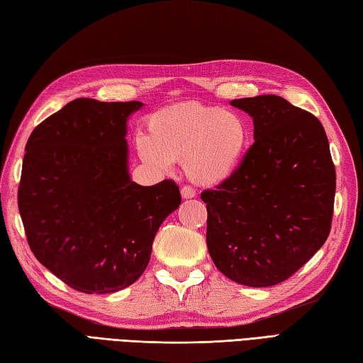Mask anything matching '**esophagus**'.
<instances>
[{
    "mask_svg": "<svg viewBox=\"0 0 363 363\" xmlns=\"http://www.w3.org/2000/svg\"><path fill=\"white\" fill-rule=\"evenodd\" d=\"M195 195H196V191H195V189L190 187V185H184V187L181 189V196H182L184 199L195 198Z\"/></svg>",
    "mask_w": 363,
    "mask_h": 363,
    "instance_id": "obj_1",
    "label": "esophagus"
}]
</instances>
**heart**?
Listing matches in <instances>:
<instances>
[{
    "label": "heart",
    "instance_id": "b5f03b06",
    "mask_svg": "<svg viewBox=\"0 0 363 363\" xmlns=\"http://www.w3.org/2000/svg\"><path fill=\"white\" fill-rule=\"evenodd\" d=\"M148 136L136 139L139 157L156 170L184 165L189 179L216 185L237 172L252 142L242 116L198 102L168 106L147 122Z\"/></svg>",
    "mask_w": 363,
    "mask_h": 363
}]
</instances>
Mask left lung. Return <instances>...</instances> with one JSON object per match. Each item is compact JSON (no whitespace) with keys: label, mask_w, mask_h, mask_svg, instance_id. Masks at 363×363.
Listing matches in <instances>:
<instances>
[{"label":"left lung","mask_w":363,"mask_h":363,"mask_svg":"<svg viewBox=\"0 0 363 363\" xmlns=\"http://www.w3.org/2000/svg\"><path fill=\"white\" fill-rule=\"evenodd\" d=\"M230 104L252 116L255 142L230 178L201 193L207 247L230 280L264 288L288 280L325 244L335 167L314 114L274 94Z\"/></svg>","instance_id":"1"}]
</instances>
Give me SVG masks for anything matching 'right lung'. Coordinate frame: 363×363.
I'll use <instances>...</instances> for the list:
<instances>
[{
	"mask_svg": "<svg viewBox=\"0 0 363 363\" xmlns=\"http://www.w3.org/2000/svg\"><path fill=\"white\" fill-rule=\"evenodd\" d=\"M140 106L75 99L38 123L24 148L18 210L28 244L75 291L109 294L136 281L181 204L172 179H130L126 119Z\"/></svg>",
	"mask_w": 363,
	"mask_h": 363,
	"instance_id": "right-lung-1",
	"label": "right lung"
}]
</instances>
